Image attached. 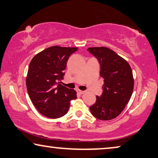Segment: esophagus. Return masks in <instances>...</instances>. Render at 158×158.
<instances>
[{
  "instance_id": "obj_1",
  "label": "esophagus",
  "mask_w": 158,
  "mask_h": 158,
  "mask_svg": "<svg viewBox=\"0 0 158 158\" xmlns=\"http://www.w3.org/2000/svg\"><path fill=\"white\" fill-rule=\"evenodd\" d=\"M77 93H78L79 94H84V93H85V91H81V90H80V89H78V90H77Z\"/></svg>"
}]
</instances>
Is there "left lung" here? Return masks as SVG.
Listing matches in <instances>:
<instances>
[{
	"label": "left lung",
	"instance_id": "left-lung-1",
	"mask_svg": "<svg viewBox=\"0 0 158 158\" xmlns=\"http://www.w3.org/2000/svg\"><path fill=\"white\" fill-rule=\"evenodd\" d=\"M98 59L100 75L103 79V94L96 96V102L90 106L96 118L109 121L123 111L132 96L134 79L131 66L123 57L106 47L87 49Z\"/></svg>",
	"mask_w": 158,
	"mask_h": 158
}]
</instances>
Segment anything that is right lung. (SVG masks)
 I'll use <instances>...</instances> for the list:
<instances>
[{
    "instance_id": "obj_1",
    "label": "right lung",
    "mask_w": 158,
    "mask_h": 158,
    "mask_svg": "<svg viewBox=\"0 0 158 158\" xmlns=\"http://www.w3.org/2000/svg\"><path fill=\"white\" fill-rule=\"evenodd\" d=\"M78 48L52 46L37 53L29 64L26 77L28 95L43 116L58 118L67 114L70 102L77 98L74 89L63 86L67 60Z\"/></svg>"
}]
</instances>
